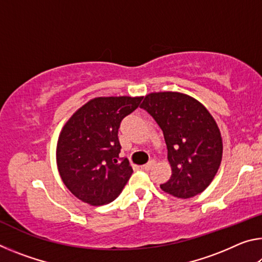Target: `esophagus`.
<instances>
[{"mask_svg":"<svg viewBox=\"0 0 262 262\" xmlns=\"http://www.w3.org/2000/svg\"><path fill=\"white\" fill-rule=\"evenodd\" d=\"M155 164H156V162H155V161H150L149 163L144 164V165H142L141 168H142V170H143V171H149V170H151V168L154 167Z\"/></svg>","mask_w":262,"mask_h":262,"instance_id":"esophagus-1","label":"esophagus"}]
</instances>
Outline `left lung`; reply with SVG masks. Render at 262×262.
Listing matches in <instances>:
<instances>
[{"instance_id": "obj_1", "label": "left lung", "mask_w": 262, "mask_h": 262, "mask_svg": "<svg viewBox=\"0 0 262 262\" xmlns=\"http://www.w3.org/2000/svg\"><path fill=\"white\" fill-rule=\"evenodd\" d=\"M147 111L163 130L171 178L161 188L179 199L203 192L214 179L223 154L217 123L200 101L180 92H155L144 97Z\"/></svg>"}]
</instances>
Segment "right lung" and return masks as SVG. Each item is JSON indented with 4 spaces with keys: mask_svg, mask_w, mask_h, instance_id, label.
<instances>
[{
    "mask_svg": "<svg viewBox=\"0 0 262 262\" xmlns=\"http://www.w3.org/2000/svg\"><path fill=\"white\" fill-rule=\"evenodd\" d=\"M142 97H98L77 110L62 128L56 147L61 179L75 196L103 206L119 196L133 168L120 158L118 132Z\"/></svg>",
    "mask_w": 262,
    "mask_h": 262,
    "instance_id": "right-lung-1",
    "label": "right lung"
}]
</instances>
